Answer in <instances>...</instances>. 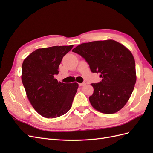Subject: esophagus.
<instances>
[{
    "label": "esophagus",
    "mask_w": 153,
    "mask_h": 153,
    "mask_svg": "<svg viewBox=\"0 0 153 153\" xmlns=\"http://www.w3.org/2000/svg\"><path fill=\"white\" fill-rule=\"evenodd\" d=\"M86 85V84L85 82H84V83H81V84H79V86H80V87H82V86H84V85Z\"/></svg>",
    "instance_id": "esophagus-1"
}]
</instances>
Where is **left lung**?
<instances>
[{"label":"left lung","mask_w":153,"mask_h":153,"mask_svg":"<svg viewBox=\"0 0 153 153\" xmlns=\"http://www.w3.org/2000/svg\"><path fill=\"white\" fill-rule=\"evenodd\" d=\"M89 64L92 73L102 80L92 84L94 92L90 103L99 112L114 114L126 105L135 87V59L128 48L109 39L82 43L72 50Z\"/></svg>","instance_id":"1"}]
</instances>
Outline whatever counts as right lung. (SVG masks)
I'll list each match as a JSON object with an SVG mask.
<instances>
[{"instance_id": "obj_1", "label": "right lung", "mask_w": 153, "mask_h": 153, "mask_svg": "<svg viewBox=\"0 0 153 153\" xmlns=\"http://www.w3.org/2000/svg\"><path fill=\"white\" fill-rule=\"evenodd\" d=\"M73 45L54 46L32 52L22 64V80L30 103L43 117L55 118L70 110L78 84L58 82L54 76Z\"/></svg>"}]
</instances>
